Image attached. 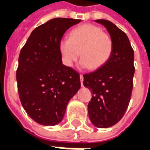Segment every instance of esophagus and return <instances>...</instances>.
I'll return each mask as SVG.
<instances>
[{
  "label": "esophagus",
  "mask_w": 150,
  "mask_h": 150,
  "mask_svg": "<svg viewBox=\"0 0 150 150\" xmlns=\"http://www.w3.org/2000/svg\"><path fill=\"white\" fill-rule=\"evenodd\" d=\"M79 78H80L81 85L83 86V75H82V74H80V75H79Z\"/></svg>",
  "instance_id": "obj_1"
}]
</instances>
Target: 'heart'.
I'll list each match as a JSON object with an SVG mask.
<instances>
[{
  "label": "heart",
  "mask_w": 150,
  "mask_h": 150,
  "mask_svg": "<svg viewBox=\"0 0 150 150\" xmlns=\"http://www.w3.org/2000/svg\"><path fill=\"white\" fill-rule=\"evenodd\" d=\"M59 49L63 64L73 66L79 57L83 68L98 70L104 66L112 54L114 42L109 34L93 24H83L74 28L68 38H62Z\"/></svg>",
  "instance_id": "obj_1"
}]
</instances>
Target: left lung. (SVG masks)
<instances>
[{"label": "left lung", "mask_w": 150, "mask_h": 150, "mask_svg": "<svg viewBox=\"0 0 150 150\" xmlns=\"http://www.w3.org/2000/svg\"><path fill=\"white\" fill-rule=\"evenodd\" d=\"M105 26L114 42L107 63L83 75V85L92 93L88 109L91 122L98 128L116 125L125 113L132 96L134 52L125 32L108 20H96Z\"/></svg>", "instance_id": "1"}]
</instances>
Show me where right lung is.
<instances>
[{
  "mask_svg": "<svg viewBox=\"0 0 150 150\" xmlns=\"http://www.w3.org/2000/svg\"><path fill=\"white\" fill-rule=\"evenodd\" d=\"M81 20L57 18L38 26L21 48L16 77L19 98L34 121L58 125L69 100L80 88L79 74L62 64L59 42Z\"/></svg>",
  "mask_w": 150,
  "mask_h": 150,
  "instance_id": "1",
  "label": "right lung"
}]
</instances>
